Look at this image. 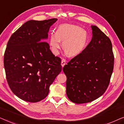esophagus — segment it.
<instances>
[{
    "instance_id": "34e87169",
    "label": "esophagus",
    "mask_w": 124,
    "mask_h": 124,
    "mask_svg": "<svg viewBox=\"0 0 124 124\" xmlns=\"http://www.w3.org/2000/svg\"><path fill=\"white\" fill-rule=\"evenodd\" d=\"M65 64H66V60L64 59H62V62H61V64H62V67H63L65 65Z\"/></svg>"
}]
</instances>
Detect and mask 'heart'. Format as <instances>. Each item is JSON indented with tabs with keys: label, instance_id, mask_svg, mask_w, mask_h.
Segmentation results:
<instances>
[{
	"label": "heart",
	"instance_id": "1",
	"mask_svg": "<svg viewBox=\"0 0 124 124\" xmlns=\"http://www.w3.org/2000/svg\"><path fill=\"white\" fill-rule=\"evenodd\" d=\"M87 31L74 25L64 23L57 27L55 33H51L50 45L54 54H58L62 42V48L68 56L74 57L84 51L87 47Z\"/></svg>",
	"mask_w": 124,
	"mask_h": 124
}]
</instances>
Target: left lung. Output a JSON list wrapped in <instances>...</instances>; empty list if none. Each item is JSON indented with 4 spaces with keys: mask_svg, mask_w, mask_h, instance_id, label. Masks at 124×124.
Here are the masks:
<instances>
[{
    "mask_svg": "<svg viewBox=\"0 0 124 124\" xmlns=\"http://www.w3.org/2000/svg\"><path fill=\"white\" fill-rule=\"evenodd\" d=\"M91 27L90 42L62 68L67 76L68 98L77 104L91 102L104 94L114 65L111 40L96 26Z\"/></svg>",
    "mask_w": 124,
    "mask_h": 124,
    "instance_id": "left-lung-1",
    "label": "left lung"
}]
</instances>
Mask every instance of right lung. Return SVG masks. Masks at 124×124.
<instances>
[{"instance_id": "1", "label": "right lung", "mask_w": 124, "mask_h": 124, "mask_svg": "<svg viewBox=\"0 0 124 124\" xmlns=\"http://www.w3.org/2000/svg\"><path fill=\"white\" fill-rule=\"evenodd\" d=\"M57 20H29L8 40L4 56L7 81L12 91L23 101L35 103L45 99L62 71L60 58L45 41Z\"/></svg>"}]
</instances>
